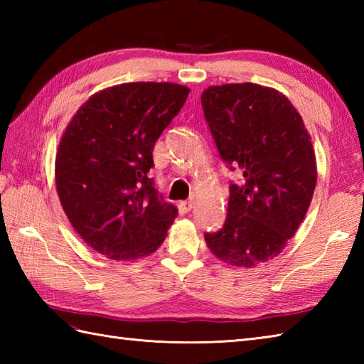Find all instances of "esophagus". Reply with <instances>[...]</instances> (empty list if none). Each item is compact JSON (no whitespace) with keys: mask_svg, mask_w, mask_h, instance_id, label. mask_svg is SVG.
<instances>
[{"mask_svg":"<svg viewBox=\"0 0 364 364\" xmlns=\"http://www.w3.org/2000/svg\"><path fill=\"white\" fill-rule=\"evenodd\" d=\"M192 206H194V200H184L178 205V211H180V214H188L192 210Z\"/></svg>","mask_w":364,"mask_h":364,"instance_id":"1","label":"esophagus"}]
</instances>
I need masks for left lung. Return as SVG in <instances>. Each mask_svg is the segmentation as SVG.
Masks as SVG:
<instances>
[{
  "instance_id": "1",
  "label": "left lung",
  "mask_w": 364,
  "mask_h": 364,
  "mask_svg": "<svg viewBox=\"0 0 364 364\" xmlns=\"http://www.w3.org/2000/svg\"><path fill=\"white\" fill-rule=\"evenodd\" d=\"M202 106L220 158L242 173L230 184L225 223L205 241L227 264L253 267L282 253L311 203V137L289 100L259 84L211 86Z\"/></svg>"
}]
</instances>
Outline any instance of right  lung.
Wrapping results in <instances>:
<instances>
[{
    "label": "right lung",
    "instance_id": "right-lung-1",
    "mask_svg": "<svg viewBox=\"0 0 364 364\" xmlns=\"http://www.w3.org/2000/svg\"><path fill=\"white\" fill-rule=\"evenodd\" d=\"M188 95L173 82L120 84L92 95L65 128L54 168L60 205L105 257L153 253L178 215L149 172L154 144Z\"/></svg>",
    "mask_w": 364,
    "mask_h": 364
}]
</instances>
